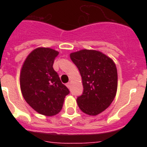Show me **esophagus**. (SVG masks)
<instances>
[{"mask_svg": "<svg viewBox=\"0 0 147 147\" xmlns=\"http://www.w3.org/2000/svg\"><path fill=\"white\" fill-rule=\"evenodd\" d=\"M66 86H67L68 88H71V83H70V82H67V84H66Z\"/></svg>", "mask_w": 147, "mask_h": 147, "instance_id": "34e87169", "label": "esophagus"}]
</instances>
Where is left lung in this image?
Here are the masks:
<instances>
[{"instance_id": "8db88e82", "label": "left lung", "mask_w": 147, "mask_h": 147, "mask_svg": "<svg viewBox=\"0 0 147 147\" xmlns=\"http://www.w3.org/2000/svg\"><path fill=\"white\" fill-rule=\"evenodd\" d=\"M70 57L82 79L83 92L77 97L83 113L96 115L112 103L117 91L118 75L115 63L108 57L94 50L71 53Z\"/></svg>"}]
</instances>
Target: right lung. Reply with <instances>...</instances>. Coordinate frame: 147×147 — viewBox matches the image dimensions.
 <instances>
[{
    "label": "right lung",
    "mask_w": 147,
    "mask_h": 147,
    "mask_svg": "<svg viewBox=\"0 0 147 147\" xmlns=\"http://www.w3.org/2000/svg\"><path fill=\"white\" fill-rule=\"evenodd\" d=\"M59 52L38 48L27 57L20 76L21 92L26 102L37 113L51 116L59 113L69 90L53 68Z\"/></svg>",
    "instance_id": "right-lung-1"
}]
</instances>
